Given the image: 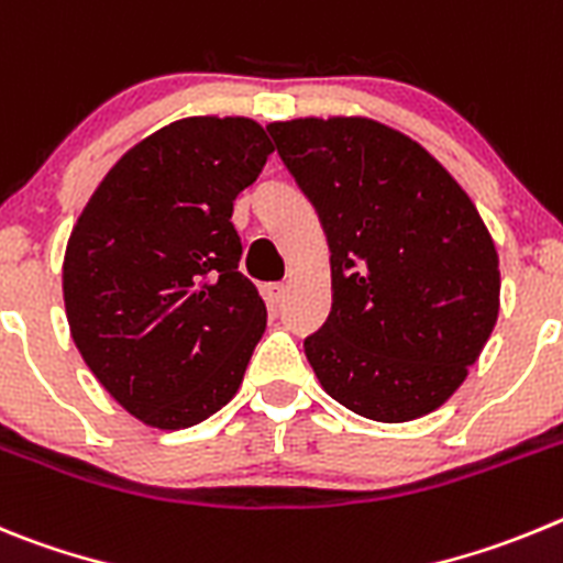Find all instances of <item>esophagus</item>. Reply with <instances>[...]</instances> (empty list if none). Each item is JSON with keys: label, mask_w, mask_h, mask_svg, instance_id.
Returning a JSON list of instances; mask_svg holds the SVG:
<instances>
[{"label": "esophagus", "mask_w": 563, "mask_h": 563, "mask_svg": "<svg viewBox=\"0 0 563 563\" xmlns=\"http://www.w3.org/2000/svg\"><path fill=\"white\" fill-rule=\"evenodd\" d=\"M283 294H286V286H283V283H266V286H263V297H266L269 306H280Z\"/></svg>", "instance_id": "esophagus-1"}]
</instances>
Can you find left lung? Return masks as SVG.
Segmentation results:
<instances>
[{"label": "left lung", "instance_id": "8db88e82", "mask_svg": "<svg viewBox=\"0 0 563 563\" xmlns=\"http://www.w3.org/2000/svg\"><path fill=\"white\" fill-rule=\"evenodd\" d=\"M319 212L333 308L306 356L333 401L382 423L443 407L499 317L494 238L423 145L369 118L266 125Z\"/></svg>", "mask_w": 563, "mask_h": 563}]
</instances>
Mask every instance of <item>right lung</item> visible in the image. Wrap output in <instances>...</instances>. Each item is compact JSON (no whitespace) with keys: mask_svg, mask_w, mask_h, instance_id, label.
Returning <instances> with one entry per match:
<instances>
[{"mask_svg":"<svg viewBox=\"0 0 563 563\" xmlns=\"http://www.w3.org/2000/svg\"><path fill=\"white\" fill-rule=\"evenodd\" d=\"M269 154L250 118L176 120L114 162L73 227L69 333L145 427H196L244 382L266 306L238 272L244 250L230 219Z\"/></svg>","mask_w":563,"mask_h":563,"instance_id":"obj_1","label":"right lung"}]
</instances>
